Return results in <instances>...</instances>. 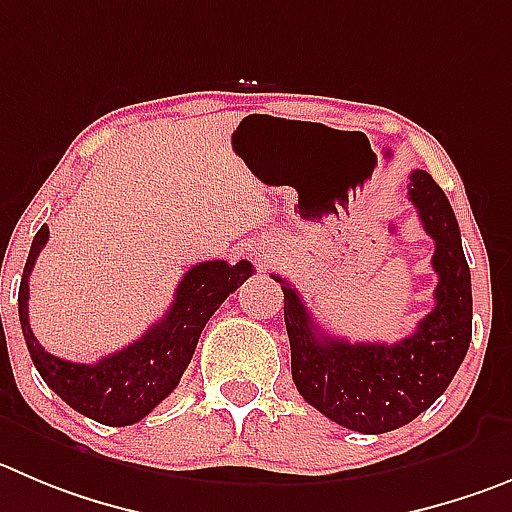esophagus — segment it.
<instances>
[{"label":"esophagus","instance_id":"obj_1","mask_svg":"<svg viewBox=\"0 0 512 512\" xmlns=\"http://www.w3.org/2000/svg\"><path fill=\"white\" fill-rule=\"evenodd\" d=\"M255 257H257V260H260V262H265V260H267V252H265V250H257Z\"/></svg>","mask_w":512,"mask_h":512}]
</instances>
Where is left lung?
<instances>
[{
    "label": "left lung",
    "mask_w": 512,
    "mask_h": 512,
    "mask_svg": "<svg viewBox=\"0 0 512 512\" xmlns=\"http://www.w3.org/2000/svg\"><path fill=\"white\" fill-rule=\"evenodd\" d=\"M409 202L434 240L439 275L434 308L417 331L396 343H348L315 326L298 290L283 285L290 369L300 396L331 422L361 434H384L417 419L457 374L472 338L470 267L450 202L427 171L409 176Z\"/></svg>",
    "instance_id": "left-lung-1"
}]
</instances>
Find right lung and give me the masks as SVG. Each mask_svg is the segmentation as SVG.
Returning <instances> with one entry per match:
<instances>
[{
	"label": "right lung",
	"mask_w": 512,
	"mask_h": 512,
	"mask_svg": "<svg viewBox=\"0 0 512 512\" xmlns=\"http://www.w3.org/2000/svg\"><path fill=\"white\" fill-rule=\"evenodd\" d=\"M50 229L40 227L25 262L19 283V323L35 369L45 384L65 404L93 422L108 427H128L154 412L161 401L179 386L181 374L189 366L194 348L214 310L252 275V265L240 260L229 265L224 260L199 262L184 272L174 303L159 323L148 328L138 341L95 364H73L52 356L30 328V275L37 255L47 245Z\"/></svg>",
	"instance_id": "right-lung-1"
}]
</instances>
